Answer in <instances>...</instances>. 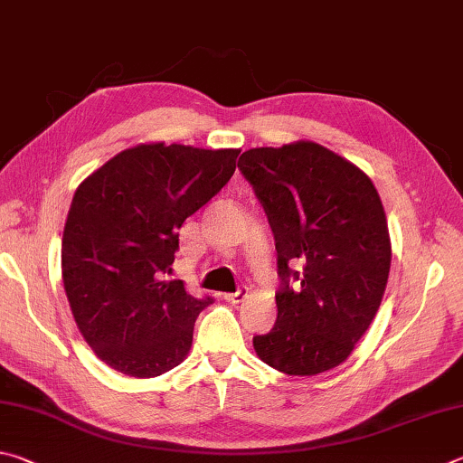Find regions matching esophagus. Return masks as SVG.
Returning <instances> with one entry per match:
<instances>
[{
	"mask_svg": "<svg viewBox=\"0 0 463 463\" xmlns=\"http://www.w3.org/2000/svg\"><path fill=\"white\" fill-rule=\"evenodd\" d=\"M223 298H225L227 303H233V305L244 303L246 298H248V288H246V287H241V288H238V290H236V293H227Z\"/></svg>",
	"mask_w": 463,
	"mask_h": 463,
	"instance_id": "1",
	"label": "esophagus"
}]
</instances>
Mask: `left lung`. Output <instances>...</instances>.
Segmentation results:
<instances>
[{"instance_id": "1", "label": "left lung", "mask_w": 463, "mask_h": 463, "mask_svg": "<svg viewBox=\"0 0 463 463\" xmlns=\"http://www.w3.org/2000/svg\"><path fill=\"white\" fill-rule=\"evenodd\" d=\"M238 166L269 215L279 254V315L254 337L258 358L288 376L335 368L366 334L391 272L376 186L350 160L307 140L246 150Z\"/></svg>"}]
</instances>
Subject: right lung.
I'll list each match as a JSON object with an SVG mask.
<instances>
[{
  "instance_id": "right-lung-1",
  "label": "right lung",
  "mask_w": 463,
  "mask_h": 463,
  "mask_svg": "<svg viewBox=\"0 0 463 463\" xmlns=\"http://www.w3.org/2000/svg\"><path fill=\"white\" fill-rule=\"evenodd\" d=\"M238 154L140 144L79 184L62 233V282L80 335L109 368L154 378L189 354L194 319L213 298L165 279L178 227L223 189Z\"/></svg>"
}]
</instances>
